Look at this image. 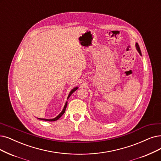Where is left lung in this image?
<instances>
[{"label": "left lung", "instance_id": "obj_1", "mask_svg": "<svg viewBox=\"0 0 161 161\" xmlns=\"http://www.w3.org/2000/svg\"><path fill=\"white\" fill-rule=\"evenodd\" d=\"M136 47H137V51H139V54L141 55V50H140V47H139V44H138L137 43H136Z\"/></svg>", "mask_w": 161, "mask_h": 161}]
</instances>
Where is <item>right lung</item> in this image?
Listing matches in <instances>:
<instances>
[{"instance_id": "add662e5", "label": "right lung", "mask_w": 161, "mask_h": 161, "mask_svg": "<svg viewBox=\"0 0 161 161\" xmlns=\"http://www.w3.org/2000/svg\"><path fill=\"white\" fill-rule=\"evenodd\" d=\"M78 88L77 87H76V88H73L71 91L70 92V93H69V96H68V98H69L70 97V96ZM67 102H66V104H65V106H64V108H63V111L60 113V114L58 115V116H57L56 118H55L54 119H42V120H44V121H56V120H57L58 119H59L61 116H62V115L65 113V110H66V108H67Z\"/></svg>"}]
</instances>
